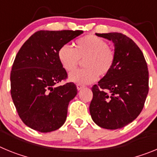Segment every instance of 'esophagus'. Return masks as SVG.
<instances>
[{
	"instance_id": "34e87169",
	"label": "esophagus",
	"mask_w": 157,
	"mask_h": 157,
	"mask_svg": "<svg viewBox=\"0 0 157 157\" xmlns=\"http://www.w3.org/2000/svg\"><path fill=\"white\" fill-rule=\"evenodd\" d=\"M83 87H84V86H83L82 85H81V84H77V90H81Z\"/></svg>"
}]
</instances>
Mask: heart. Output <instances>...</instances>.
<instances>
[{
  "mask_svg": "<svg viewBox=\"0 0 157 157\" xmlns=\"http://www.w3.org/2000/svg\"><path fill=\"white\" fill-rule=\"evenodd\" d=\"M75 48L64 45L58 51V59L67 72L73 71L83 59L82 70L72 72L69 79L78 84H89L98 76L102 78L109 74L113 67L116 54L104 39L95 35H86L74 43Z\"/></svg>",
  "mask_w": 157,
  "mask_h": 157,
  "instance_id": "obj_1",
  "label": "heart"
}]
</instances>
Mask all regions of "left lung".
I'll use <instances>...</instances> for the list:
<instances>
[{
    "label": "left lung",
    "mask_w": 157,
    "mask_h": 157,
    "mask_svg": "<svg viewBox=\"0 0 157 157\" xmlns=\"http://www.w3.org/2000/svg\"><path fill=\"white\" fill-rule=\"evenodd\" d=\"M114 44L116 59L106 76L92 87V120L102 128L116 130L134 121L143 109L149 93V71L144 55L121 33L96 34Z\"/></svg>",
    "instance_id": "left-lung-1"
}]
</instances>
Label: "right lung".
Listing matches in <instances>:
<instances>
[{
    "label": "right lung",
    "mask_w": 157,
    "mask_h": 157,
    "mask_svg": "<svg viewBox=\"0 0 157 157\" xmlns=\"http://www.w3.org/2000/svg\"><path fill=\"white\" fill-rule=\"evenodd\" d=\"M82 30H39L25 41L11 71V95L22 121L33 130L51 132L66 121L69 102L78 90L58 59L59 48Z\"/></svg>",
    "instance_id": "add662e5"
}]
</instances>
